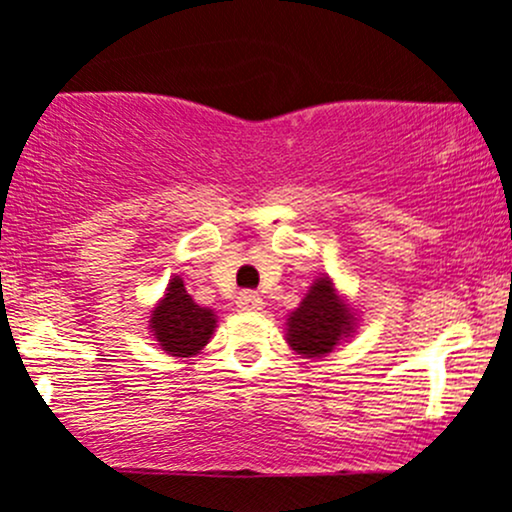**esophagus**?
Instances as JSON below:
<instances>
[{"mask_svg": "<svg viewBox=\"0 0 512 512\" xmlns=\"http://www.w3.org/2000/svg\"><path fill=\"white\" fill-rule=\"evenodd\" d=\"M262 296L255 294V291H243V294L238 296V301H235V306L240 308V311H262Z\"/></svg>", "mask_w": 512, "mask_h": 512, "instance_id": "1", "label": "esophagus"}]
</instances>
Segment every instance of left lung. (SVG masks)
Wrapping results in <instances>:
<instances>
[{"mask_svg": "<svg viewBox=\"0 0 512 512\" xmlns=\"http://www.w3.org/2000/svg\"><path fill=\"white\" fill-rule=\"evenodd\" d=\"M357 325L359 311L352 301L335 286L333 277L320 274L286 318L284 340L303 359H323L340 342L350 340Z\"/></svg>", "mask_w": 512, "mask_h": 512, "instance_id": "left-lung-1", "label": "left lung"}]
</instances>
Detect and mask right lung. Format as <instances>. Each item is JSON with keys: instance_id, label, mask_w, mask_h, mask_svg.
<instances>
[{"instance_id": "add662e5", "label": "right lung", "mask_w": 512, "mask_h": 512, "mask_svg": "<svg viewBox=\"0 0 512 512\" xmlns=\"http://www.w3.org/2000/svg\"><path fill=\"white\" fill-rule=\"evenodd\" d=\"M148 318V330L157 347L174 359L199 355L218 328V316L213 308L199 306L179 274L167 282L165 294L155 303Z\"/></svg>"}]
</instances>
